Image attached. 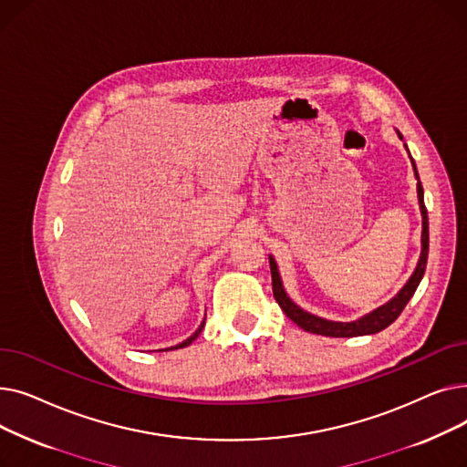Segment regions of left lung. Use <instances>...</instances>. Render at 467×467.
Wrapping results in <instances>:
<instances>
[{
  "mask_svg": "<svg viewBox=\"0 0 467 467\" xmlns=\"http://www.w3.org/2000/svg\"><path fill=\"white\" fill-rule=\"evenodd\" d=\"M412 166H414V162H412ZM414 174H416V166H414ZM416 178H419V174H416ZM419 202H420V210H422V254H420L419 266H416V271L412 273L410 280L405 284V287L398 293L394 299H391L388 305L377 308L375 312L367 314L365 317H361V320H358V322H350V324L327 322V320H322V317H317V316H312V314L305 312L296 303H291L289 297L285 296L284 287H282L276 263L271 257V276H273L275 299L280 305V308L285 312V316L289 317V320L296 322L305 331H310V333H316V335H326V337L373 335V333H379V331L386 329L389 324H394L398 320V316L407 306V303L410 301V297L414 296L416 287H419V284H420V280L424 276V271H426V263H428V244H430L428 212H426V204H424V191H422V183L420 182H419Z\"/></svg>",
  "mask_w": 467,
  "mask_h": 467,
  "instance_id": "1",
  "label": "left lung"
}]
</instances>
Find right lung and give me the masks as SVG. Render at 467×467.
Masks as SVG:
<instances>
[{
	"label": "right lung",
	"mask_w": 467,
	"mask_h": 467,
	"mask_svg": "<svg viewBox=\"0 0 467 467\" xmlns=\"http://www.w3.org/2000/svg\"><path fill=\"white\" fill-rule=\"evenodd\" d=\"M202 327H204V324H202V326H201L199 329H196V331H194V333H192V335H191V337H189L187 340H183V342H182V345H178V347H174V348H183V347H189V345H191V342H192V340H194L196 337H199V335H201Z\"/></svg>",
	"instance_id": "obj_1"
}]
</instances>
